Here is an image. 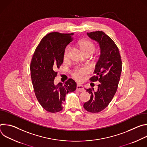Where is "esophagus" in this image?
Masks as SVG:
<instances>
[{"instance_id":"1","label":"esophagus","mask_w":147,"mask_h":147,"mask_svg":"<svg viewBox=\"0 0 147 147\" xmlns=\"http://www.w3.org/2000/svg\"><path fill=\"white\" fill-rule=\"evenodd\" d=\"M76 91H79V92H82L84 91V87L82 86L77 85L76 87Z\"/></svg>"}]
</instances>
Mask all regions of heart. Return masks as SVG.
<instances>
[{"label": "heart", "instance_id": "b5f03b06", "mask_svg": "<svg viewBox=\"0 0 147 147\" xmlns=\"http://www.w3.org/2000/svg\"><path fill=\"white\" fill-rule=\"evenodd\" d=\"M77 46L81 52L86 56L91 55L95 51V46L91 41L87 39H83L78 42ZM70 52V47H67L65 48L63 55V59L64 61H66L69 60V55ZM88 71L87 68H77L76 69L73 73V76L74 78L79 80L85 76Z\"/></svg>", "mask_w": 147, "mask_h": 147}]
</instances>
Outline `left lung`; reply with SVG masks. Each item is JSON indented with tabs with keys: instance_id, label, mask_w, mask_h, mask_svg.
<instances>
[{
	"instance_id": "left-lung-1",
	"label": "left lung",
	"mask_w": 147,
	"mask_h": 147,
	"mask_svg": "<svg viewBox=\"0 0 147 147\" xmlns=\"http://www.w3.org/2000/svg\"><path fill=\"white\" fill-rule=\"evenodd\" d=\"M88 36L99 44L100 55L95 65L91 81H99L96 90L87 89L90 99L84 108L89 112L98 113L105 109L112 100L117 89L122 65L119 50L114 41L103 31L87 32ZM93 86H92V85ZM91 87L94 84L91 82Z\"/></svg>"
}]
</instances>
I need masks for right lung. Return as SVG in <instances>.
I'll return each instance as SVG.
<instances>
[{
    "instance_id": "obj_1",
    "label": "right lung",
    "mask_w": 147,
    "mask_h": 147,
    "mask_svg": "<svg viewBox=\"0 0 147 147\" xmlns=\"http://www.w3.org/2000/svg\"><path fill=\"white\" fill-rule=\"evenodd\" d=\"M73 35L57 32L47 34L40 40L31 60L30 71L34 92L42 107L49 112L61 111L66 94L76 90L77 84L73 79H69L65 84H54L57 75L55 70L63 61V55Z\"/></svg>"
}]
</instances>
